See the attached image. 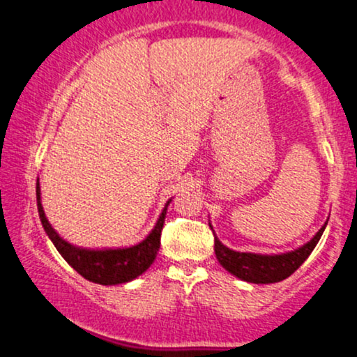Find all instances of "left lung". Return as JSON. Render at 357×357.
I'll list each match as a JSON object with an SVG mask.
<instances>
[{
  "label": "left lung",
  "mask_w": 357,
  "mask_h": 357,
  "mask_svg": "<svg viewBox=\"0 0 357 357\" xmlns=\"http://www.w3.org/2000/svg\"><path fill=\"white\" fill-rule=\"evenodd\" d=\"M326 225L328 222H324V226L317 231V234L311 241L304 244L303 248L296 249V251L286 252V255L263 256L252 255V252H238L226 248L216 236H214V252H216L218 261H220L222 268L234 274L236 278L243 279V281L255 282V284L279 282L282 279L289 278L307 259L312 249L319 243Z\"/></svg>",
  "instance_id": "left-lung-1"
}]
</instances>
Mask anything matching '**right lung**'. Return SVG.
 <instances>
[{"label":"right lung","mask_w":357,"mask_h":357,"mask_svg":"<svg viewBox=\"0 0 357 357\" xmlns=\"http://www.w3.org/2000/svg\"><path fill=\"white\" fill-rule=\"evenodd\" d=\"M36 199H38V213H40V220L45 227L46 234L53 241L56 249L59 251L68 264L73 269H76L81 276L91 282H98V284L113 286V284H123V282L132 281V279L143 274L149 266L153 264L154 257H156L158 251H160L161 244V231L162 225H165L166 209L169 201H167L166 208L162 209L160 220H158L154 229L149 233L144 241L131 248L124 249H101V251H91V249H79L71 246L70 243L64 241L59 238V234L51 227V225L46 220L45 211L41 206V192H40V183H36Z\"/></svg>","instance_id":"add662e5"}]
</instances>
